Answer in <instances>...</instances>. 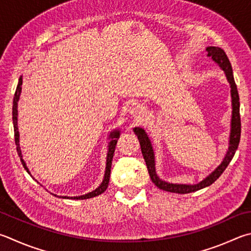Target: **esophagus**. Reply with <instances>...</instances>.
<instances>
[{"instance_id":"esophagus-1","label":"esophagus","mask_w":251,"mask_h":251,"mask_svg":"<svg viewBox=\"0 0 251 251\" xmlns=\"http://www.w3.org/2000/svg\"><path fill=\"white\" fill-rule=\"evenodd\" d=\"M137 112V108H133V110H131V113H136Z\"/></svg>"}]
</instances>
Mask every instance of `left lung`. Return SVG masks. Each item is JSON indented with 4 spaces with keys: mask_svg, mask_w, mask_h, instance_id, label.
Masks as SVG:
<instances>
[{
    "mask_svg": "<svg viewBox=\"0 0 251 251\" xmlns=\"http://www.w3.org/2000/svg\"><path fill=\"white\" fill-rule=\"evenodd\" d=\"M206 51H207V56L212 57L213 60L216 63H218V66H220L225 72L227 80H228L230 84L231 105H233V115H231V129H230L228 151H227L223 162L216 168V170L212 172L207 177H205V179L200 182V183L194 184V185L173 184V183H168V182L162 181L159 179V176L156 175V170H154V154H153V150H152L151 143H150L149 137L147 136V134L145 133V130L143 128L136 127L134 129V131L139 139L141 152H143L146 165H147V169H148L150 177H151L152 182L158 186L159 189H161L163 191H168V192L186 194V193L195 192V191L201 190L203 188H206L208 185H211L222 176V173L225 171L227 166H228L229 162L231 161V159H233V157L235 156V152L239 145L240 133H241V123H240V114H239V95H238V91H237V85L234 80L233 69H231L229 59L227 58V54L225 53L224 50L220 47H207Z\"/></svg>",
    "mask_w": 251,
    "mask_h": 251,
    "instance_id": "obj_1",
    "label": "left lung"
}]
</instances>
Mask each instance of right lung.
I'll return each instance as SVG.
<instances>
[{
	"label": "right lung",
	"instance_id": "obj_1",
	"mask_svg": "<svg viewBox=\"0 0 251 251\" xmlns=\"http://www.w3.org/2000/svg\"><path fill=\"white\" fill-rule=\"evenodd\" d=\"M22 83L23 80L22 78H20L18 80V84L17 88L15 91L14 94V100H13V124H14V137H15V145H16V150L18 156L21 157V161L22 165L24 166L25 170L29 173L28 168L26 167V163L24 162V160L22 159V151H21V147H20V134H18V127H17V102L18 99H20V95L22 92ZM120 137V131L118 130H114L113 133H111L110 138H112V140L110 141V145H108V152H107V160H106V169H105V176H104V180L101 183V185L99 186L98 189H95L92 192H90L85 195H81V197H75V198H70V197H59L62 199H74V200H86V199H91L94 197H98L101 193H103L104 191L107 189L108 186V182H110V175H111V168H112V160H113V156H114V151H115V147L117 144V139ZM56 197V195H54Z\"/></svg>",
	"mask_w": 251,
	"mask_h": 251
}]
</instances>
